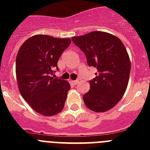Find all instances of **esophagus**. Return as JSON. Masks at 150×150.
Listing matches in <instances>:
<instances>
[{
  "label": "esophagus",
  "mask_w": 150,
  "mask_h": 150,
  "mask_svg": "<svg viewBox=\"0 0 150 150\" xmlns=\"http://www.w3.org/2000/svg\"><path fill=\"white\" fill-rule=\"evenodd\" d=\"M79 82V80H75V81H73V83H75V84H77L78 82Z\"/></svg>",
  "instance_id": "1"
}]
</instances>
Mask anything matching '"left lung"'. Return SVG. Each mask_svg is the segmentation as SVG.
Instances as JSON below:
<instances>
[{
    "label": "left lung",
    "mask_w": 150,
    "mask_h": 150,
    "mask_svg": "<svg viewBox=\"0 0 150 150\" xmlns=\"http://www.w3.org/2000/svg\"><path fill=\"white\" fill-rule=\"evenodd\" d=\"M71 40L85 54L88 65L97 68L96 77L89 81V91L83 95L85 104L95 112L109 110L128 86L131 63L126 48L120 39L104 32H91Z\"/></svg>",
    "instance_id": "8db88e82"
}]
</instances>
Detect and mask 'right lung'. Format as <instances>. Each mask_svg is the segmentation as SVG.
<instances>
[{
    "label": "right lung",
    "instance_id": "right-lung-1",
    "mask_svg": "<svg viewBox=\"0 0 150 150\" xmlns=\"http://www.w3.org/2000/svg\"><path fill=\"white\" fill-rule=\"evenodd\" d=\"M71 43L70 39L36 35L25 41L18 52L16 77L22 96L37 113L53 116L63 110L68 82L51 75L57 61Z\"/></svg>",
    "mask_w": 150,
    "mask_h": 150
}]
</instances>
